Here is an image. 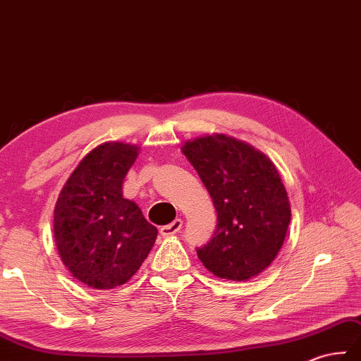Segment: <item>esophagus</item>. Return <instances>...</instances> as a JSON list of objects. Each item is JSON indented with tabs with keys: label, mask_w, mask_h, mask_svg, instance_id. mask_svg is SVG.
<instances>
[{
	"label": "esophagus",
	"mask_w": 361,
	"mask_h": 361,
	"mask_svg": "<svg viewBox=\"0 0 361 361\" xmlns=\"http://www.w3.org/2000/svg\"><path fill=\"white\" fill-rule=\"evenodd\" d=\"M182 224H183L182 219H176L171 224H168V226L160 227V235H162V236H171L174 233H178V231H180V228H182Z\"/></svg>",
	"instance_id": "34e87169"
}]
</instances>
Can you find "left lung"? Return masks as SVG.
Segmentation results:
<instances>
[{
  "instance_id": "left-lung-1",
  "label": "left lung",
  "mask_w": 361,
  "mask_h": 361,
  "mask_svg": "<svg viewBox=\"0 0 361 361\" xmlns=\"http://www.w3.org/2000/svg\"><path fill=\"white\" fill-rule=\"evenodd\" d=\"M183 154L213 199L218 224L197 247L213 275L245 281L276 258L290 222V205L275 165L258 149L224 134L187 142Z\"/></svg>"
}]
</instances>
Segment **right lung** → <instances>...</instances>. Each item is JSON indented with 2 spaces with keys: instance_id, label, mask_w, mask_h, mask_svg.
<instances>
[{
  "instance_id": "1",
  "label": "right lung",
  "mask_w": 361,
  "mask_h": 361,
  "mask_svg": "<svg viewBox=\"0 0 361 361\" xmlns=\"http://www.w3.org/2000/svg\"><path fill=\"white\" fill-rule=\"evenodd\" d=\"M139 148L108 142L69 176L54 212V236L72 276L95 289L125 284L145 261L157 228L122 195Z\"/></svg>"
}]
</instances>
